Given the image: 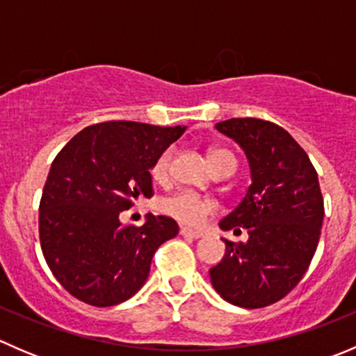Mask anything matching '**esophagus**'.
<instances>
[{"mask_svg":"<svg viewBox=\"0 0 356 356\" xmlns=\"http://www.w3.org/2000/svg\"><path fill=\"white\" fill-rule=\"evenodd\" d=\"M181 236H184V238H193V239H200L201 236V232H198V231H191V229H186V227H182L181 229Z\"/></svg>","mask_w":356,"mask_h":356,"instance_id":"esophagus-1","label":"esophagus"}]
</instances>
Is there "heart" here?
<instances>
[{"label":"heart","mask_w":356,"mask_h":356,"mask_svg":"<svg viewBox=\"0 0 356 356\" xmlns=\"http://www.w3.org/2000/svg\"><path fill=\"white\" fill-rule=\"evenodd\" d=\"M208 158H210V163L213 167V170H218V168L229 163L236 165V158L232 156L231 152H227L224 148H211L208 152ZM170 160L172 148H167L165 152H161L158 155L155 163L152 165V170H149L153 181L161 182L167 179L168 168H170ZM160 210L161 213L174 218L179 224L189 225V227H198V225L207 220L208 215L213 213L215 203L211 200L196 195V193L181 191L161 200Z\"/></svg>","instance_id":"1"}]
</instances>
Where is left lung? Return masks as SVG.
Wrapping results in <instances>:
<instances>
[{
  "mask_svg": "<svg viewBox=\"0 0 356 356\" xmlns=\"http://www.w3.org/2000/svg\"><path fill=\"white\" fill-rule=\"evenodd\" d=\"M215 129L245 152L251 184L218 222L222 231L246 229L248 241L222 239L225 254L210 268L211 286L236 307H267L301 281L317 250L324 220L318 175L305 149L277 124L231 118Z\"/></svg>",
  "mask_w": 356,
  "mask_h": 356,
  "instance_id": "obj_1",
  "label": "left lung"
}]
</instances>
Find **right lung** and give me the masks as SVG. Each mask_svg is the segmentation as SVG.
<instances>
[{
  "label": "right lung",
  "mask_w": 356,
  "mask_h": 356,
  "mask_svg": "<svg viewBox=\"0 0 356 356\" xmlns=\"http://www.w3.org/2000/svg\"><path fill=\"white\" fill-rule=\"evenodd\" d=\"M184 131L103 122L82 129L53 160L39 203V239L46 264L72 296L113 307L143 288L158 246L179 227L152 213L141 227H124L120 213L139 196H152V165Z\"/></svg>",
  "instance_id": "1"
}]
</instances>
